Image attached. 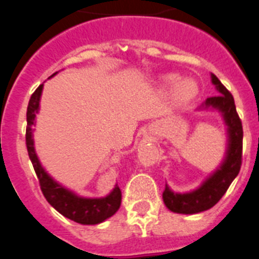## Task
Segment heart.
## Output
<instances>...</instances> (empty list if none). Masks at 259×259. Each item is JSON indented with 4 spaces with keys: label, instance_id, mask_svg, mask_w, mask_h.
<instances>
[{
    "label": "heart",
    "instance_id": "obj_1",
    "mask_svg": "<svg viewBox=\"0 0 259 259\" xmlns=\"http://www.w3.org/2000/svg\"><path fill=\"white\" fill-rule=\"evenodd\" d=\"M178 76L175 75H168L166 76L163 81L166 85H174V99L177 100L178 103L180 104H184V103H188L193 97L197 95V85L196 82L192 81L190 79H186V80H180L178 83Z\"/></svg>",
    "mask_w": 259,
    "mask_h": 259
}]
</instances>
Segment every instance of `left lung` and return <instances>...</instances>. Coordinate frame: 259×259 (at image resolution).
Listing matches in <instances>:
<instances>
[{
	"instance_id": "1",
	"label": "left lung",
	"mask_w": 259,
	"mask_h": 259,
	"mask_svg": "<svg viewBox=\"0 0 259 259\" xmlns=\"http://www.w3.org/2000/svg\"><path fill=\"white\" fill-rule=\"evenodd\" d=\"M210 80L219 92L217 96L208 97L197 110H217L227 126V150L220 166L210 174L196 190L190 192H174L166 184L163 191V201L166 207L175 213L195 214L208 210L227 192L240 172L242 159V123L237 114L234 99L213 73Z\"/></svg>"
}]
</instances>
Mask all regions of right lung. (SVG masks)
Returning <instances> with one entry per match:
<instances>
[{
	"label": "right lung",
	"mask_w": 259,
	"mask_h": 259,
	"mask_svg": "<svg viewBox=\"0 0 259 259\" xmlns=\"http://www.w3.org/2000/svg\"><path fill=\"white\" fill-rule=\"evenodd\" d=\"M58 73V72H56ZM54 73V75H56ZM52 75V76H54ZM51 76V77H52ZM43 84L36 88L31 95V99L27 106V127H26V146L29 151L30 160H31L36 177L39 179L40 190L45 195L46 200L55 208L60 214L75 221L81 225H96L103 223L106 219L112 217L118 210L121 205V190L119 187L114 186L110 193L104 197H84L77 195L73 191L68 190L60 183H58L54 178L45 170L42 163L39 160L34 146V126H35L36 113L39 112V103L42 96Z\"/></svg>",
	"instance_id": "1"
}]
</instances>
